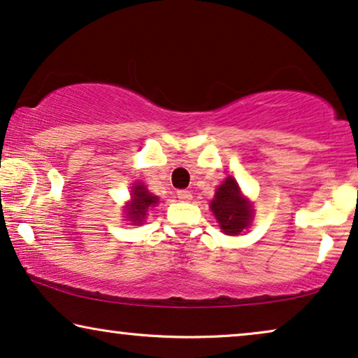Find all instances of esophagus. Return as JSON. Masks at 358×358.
Wrapping results in <instances>:
<instances>
[{
	"mask_svg": "<svg viewBox=\"0 0 358 358\" xmlns=\"http://www.w3.org/2000/svg\"><path fill=\"white\" fill-rule=\"evenodd\" d=\"M178 199L180 200V202H190V200H192V194H190L189 190L180 189V190H178Z\"/></svg>",
	"mask_w": 358,
	"mask_h": 358,
	"instance_id": "1",
	"label": "esophagus"
}]
</instances>
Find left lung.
Wrapping results in <instances>:
<instances>
[{"label":"left lung","mask_w":358,"mask_h":358,"mask_svg":"<svg viewBox=\"0 0 358 358\" xmlns=\"http://www.w3.org/2000/svg\"><path fill=\"white\" fill-rule=\"evenodd\" d=\"M210 208L220 223V228L229 236L243 233V229L251 224L254 213L252 205L241 194V189L231 176L224 179L222 185H218L215 197L210 202Z\"/></svg>","instance_id":"obj_1"}]
</instances>
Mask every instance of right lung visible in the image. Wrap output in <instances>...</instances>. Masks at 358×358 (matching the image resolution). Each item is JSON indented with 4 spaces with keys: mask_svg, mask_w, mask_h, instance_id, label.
<instances>
[{
    "mask_svg": "<svg viewBox=\"0 0 358 358\" xmlns=\"http://www.w3.org/2000/svg\"><path fill=\"white\" fill-rule=\"evenodd\" d=\"M130 197L131 200L125 205V215L134 224L143 223L146 213H148V208L155 207L159 200L156 195L148 192V189L141 182H135L131 185Z\"/></svg>",
    "mask_w": 358,
    "mask_h": 358,
    "instance_id": "obj_1",
    "label": "right lung"
}]
</instances>
